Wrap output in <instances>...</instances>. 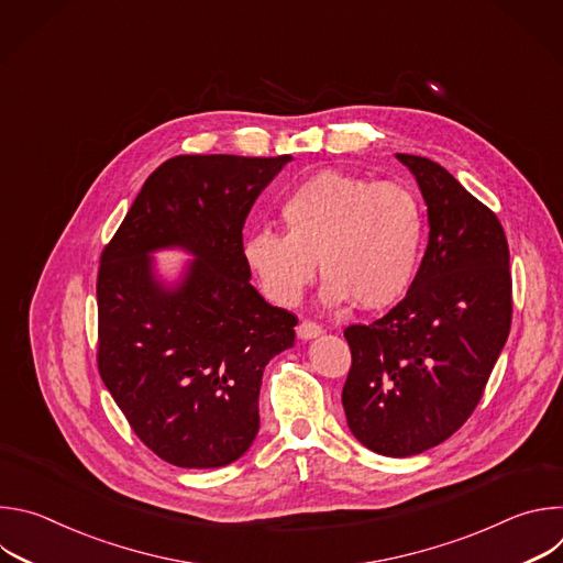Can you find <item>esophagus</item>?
I'll return each instance as SVG.
<instances>
[{"label":"esophagus","mask_w":563,"mask_h":563,"mask_svg":"<svg viewBox=\"0 0 563 563\" xmlns=\"http://www.w3.org/2000/svg\"><path fill=\"white\" fill-rule=\"evenodd\" d=\"M296 332H298V336L300 339H313V336H318V334H323L325 332V328L320 325V323H316V320H302V323L296 328Z\"/></svg>","instance_id":"esophagus-1"}]
</instances>
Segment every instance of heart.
<instances>
[{"label": "heart", "mask_w": 563, "mask_h": 563, "mask_svg": "<svg viewBox=\"0 0 563 563\" xmlns=\"http://www.w3.org/2000/svg\"><path fill=\"white\" fill-rule=\"evenodd\" d=\"M287 231L261 227L243 256L263 291L294 305L313 280L316 258L328 302L354 298L380 309L404 298L421 265L428 220L415 191L396 183L320 172L283 200Z\"/></svg>", "instance_id": "heart-1"}]
</instances>
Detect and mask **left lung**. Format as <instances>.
I'll use <instances>...</instances> for the list:
<instances>
[{
  "label": "left lung",
  "mask_w": 563,
  "mask_h": 563,
  "mask_svg": "<svg viewBox=\"0 0 563 563\" xmlns=\"http://www.w3.org/2000/svg\"><path fill=\"white\" fill-rule=\"evenodd\" d=\"M428 205L419 274L383 318L345 328L343 408L352 434L385 456L450 439L474 412L512 323V274L493 209L421 155L396 153Z\"/></svg>",
  "instance_id": "obj_1"
}]
</instances>
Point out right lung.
I'll list each match as a JSON object with an SVG mask.
<instances>
[{
	"instance_id": "add662e5",
	"label": "right lung",
	"mask_w": 563,
	"mask_h": 563,
	"mask_svg": "<svg viewBox=\"0 0 563 563\" xmlns=\"http://www.w3.org/2000/svg\"><path fill=\"white\" fill-rule=\"evenodd\" d=\"M291 155H176L144 183L98 269V369L135 437L178 467H220L258 434L263 369L298 318L250 283L243 224ZM199 258L174 292L148 251Z\"/></svg>"
}]
</instances>
